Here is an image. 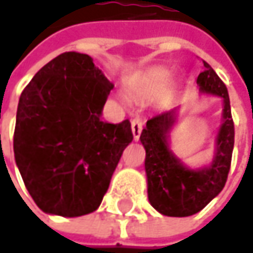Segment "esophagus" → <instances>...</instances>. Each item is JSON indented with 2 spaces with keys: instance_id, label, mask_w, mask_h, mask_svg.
<instances>
[{
  "instance_id": "34e87169",
  "label": "esophagus",
  "mask_w": 253,
  "mask_h": 253,
  "mask_svg": "<svg viewBox=\"0 0 253 253\" xmlns=\"http://www.w3.org/2000/svg\"><path fill=\"white\" fill-rule=\"evenodd\" d=\"M142 128H143V122L140 119H133L131 120V131H133L134 140H139L140 133H142Z\"/></svg>"
}]
</instances>
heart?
<instances>
[{
	"instance_id": "heart-1",
	"label": "heart",
	"mask_w": 253,
	"mask_h": 253,
	"mask_svg": "<svg viewBox=\"0 0 253 253\" xmlns=\"http://www.w3.org/2000/svg\"><path fill=\"white\" fill-rule=\"evenodd\" d=\"M171 80V74L162 68H153L128 81V89L131 92H156L162 89Z\"/></svg>"
}]
</instances>
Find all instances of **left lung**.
Masks as SVG:
<instances>
[{"instance_id":"1","label":"left lung","mask_w":253,"mask_h":253,"mask_svg":"<svg viewBox=\"0 0 253 253\" xmlns=\"http://www.w3.org/2000/svg\"><path fill=\"white\" fill-rule=\"evenodd\" d=\"M203 63L206 69L197 78L200 91L217 95L223 101L221 126L211 164L200 169H190L169 149L168 137L176 122V108L152 117L140 134V142L146 150L149 203L161 214L169 217H187L201 211L223 190L230 169L235 125L229 92L214 69L207 62L203 60Z\"/></svg>"}]
</instances>
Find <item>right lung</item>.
<instances>
[{"label": "right lung", "instance_id": "add662e5", "mask_svg": "<svg viewBox=\"0 0 253 253\" xmlns=\"http://www.w3.org/2000/svg\"><path fill=\"white\" fill-rule=\"evenodd\" d=\"M113 84L92 58L65 52L23 89L14 156L27 191L44 213L78 217L98 209L123 150L130 122L101 119Z\"/></svg>", "mask_w": 253, "mask_h": 253}]
</instances>
